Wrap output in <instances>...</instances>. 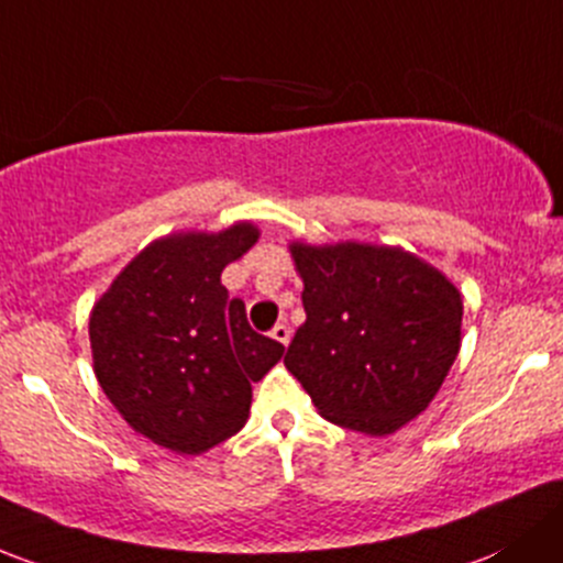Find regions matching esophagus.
Segmentation results:
<instances>
[{
  "mask_svg": "<svg viewBox=\"0 0 563 563\" xmlns=\"http://www.w3.org/2000/svg\"><path fill=\"white\" fill-rule=\"evenodd\" d=\"M272 340H277L280 345H288V342H291V327H286V323H277V327L272 329Z\"/></svg>",
  "mask_w": 563,
  "mask_h": 563,
  "instance_id": "esophagus-1",
  "label": "esophagus"
}]
</instances>
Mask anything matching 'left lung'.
I'll list each match as a JSON object with an SVG mask.
<instances>
[{"instance_id":"left-lung-1","label":"left lung","mask_w":563,"mask_h":563,"mask_svg":"<svg viewBox=\"0 0 563 563\" xmlns=\"http://www.w3.org/2000/svg\"><path fill=\"white\" fill-rule=\"evenodd\" d=\"M307 321L286 366L323 418L386 437L418 418L461 347L459 288L401 247L291 242Z\"/></svg>"}]
</instances>
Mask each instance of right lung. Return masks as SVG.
Here are the masks:
<instances>
[{
  "mask_svg": "<svg viewBox=\"0 0 563 563\" xmlns=\"http://www.w3.org/2000/svg\"><path fill=\"white\" fill-rule=\"evenodd\" d=\"M258 240L253 223L180 232L140 251L88 318L93 372L123 421L156 445L199 455L242 429L251 383L286 347L251 329L229 299L227 264Z\"/></svg>",
  "mask_w": 563,
  "mask_h": 563,
  "instance_id": "obj_1",
  "label": "right lung"
}]
</instances>
